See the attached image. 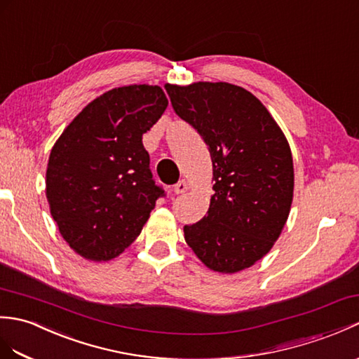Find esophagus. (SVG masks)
I'll use <instances>...</instances> for the list:
<instances>
[{"instance_id":"34e87169","label":"esophagus","mask_w":359,"mask_h":359,"mask_svg":"<svg viewBox=\"0 0 359 359\" xmlns=\"http://www.w3.org/2000/svg\"><path fill=\"white\" fill-rule=\"evenodd\" d=\"M189 189V185H188V182L185 180V179H182V180H179L176 185H174V193L176 194H183V193H187V191Z\"/></svg>"}]
</instances>
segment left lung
<instances>
[{
    "label": "left lung",
    "instance_id": "obj_1",
    "mask_svg": "<svg viewBox=\"0 0 359 359\" xmlns=\"http://www.w3.org/2000/svg\"><path fill=\"white\" fill-rule=\"evenodd\" d=\"M174 111L197 130L212 161L210 210L183 228L206 268L236 273L268 254L294 197L289 142L258 99L228 82L165 86Z\"/></svg>",
    "mask_w": 359,
    "mask_h": 359
}]
</instances>
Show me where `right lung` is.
<instances>
[{
	"mask_svg": "<svg viewBox=\"0 0 359 359\" xmlns=\"http://www.w3.org/2000/svg\"><path fill=\"white\" fill-rule=\"evenodd\" d=\"M168 107L159 86L105 91L74 118L50 151V214L74 252L91 262L118 257L137 238L163 196L142 135Z\"/></svg>",
	"mask_w": 359,
	"mask_h": 359,
	"instance_id": "1",
	"label": "right lung"
}]
</instances>
